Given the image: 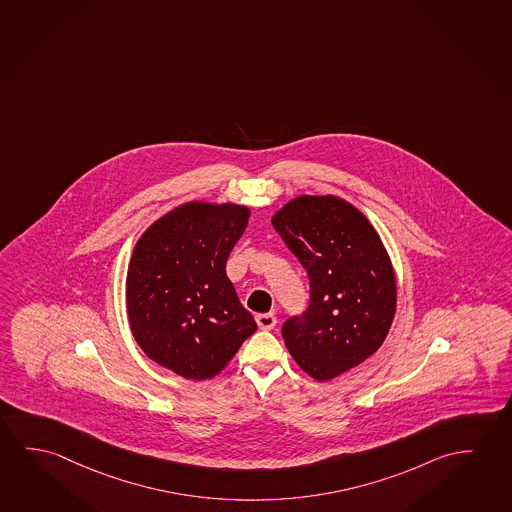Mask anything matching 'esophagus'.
Masks as SVG:
<instances>
[{
  "label": "esophagus",
  "mask_w": 512,
  "mask_h": 512,
  "mask_svg": "<svg viewBox=\"0 0 512 512\" xmlns=\"http://www.w3.org/2000/svg\"><path fill=\"white\" fill-rule=\"evenodd\" d=\"M256 324L263 331H270V329H274L277 324V318L274 313H261V315H256Z\"/></svg>",
  "instance_id": "34e87169"
}]
</instances>
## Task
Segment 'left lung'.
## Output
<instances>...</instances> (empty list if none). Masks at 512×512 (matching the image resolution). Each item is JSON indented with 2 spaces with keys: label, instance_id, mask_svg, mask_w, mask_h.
Masks as SVG:
<instances>
[{
  "label": "left lung",
  "instance_id": "1",
  "mask_svg": "<svg viewBox=\"0 0 512 512\" xmlns=\"http://www.w3.org/2000/svg\"><path fill=\"white\" fill-rule=\"evenodd\" d=\"M306 268L311 302L283 325L286 349L317 379L331 381L374 356L397 311L390 254L363 211L338 195H299L272 217Z\"/></svg>",
  "mask_w": 512,
  "mask_h": 512
}]
</instances>
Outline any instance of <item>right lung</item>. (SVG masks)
Returning <instances> with one entry per match:
<instances>
[{"instance_id":"add662e5","label":"right lung","mask_w":512,"mask_h":512,"mask_svg":"<svg viewBox=\"0 0 512 512\" xmlns=\"http://www.w3.org/2000/svg\"><path fill=\"white\" fill-rule=\"evenodd\" d=\"M249 217L244 204L188 201L155 220L131 252L133 338L149 359L185 379L215 377L258 329L226 274Z\"/></svg>"}]
</instances>
